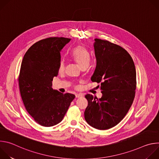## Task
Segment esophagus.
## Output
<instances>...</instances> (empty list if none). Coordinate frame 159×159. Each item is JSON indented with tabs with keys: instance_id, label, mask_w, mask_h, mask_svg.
I'll return each instance as SVG.
<instances>
[{
	"instance_id": "34e87169",
	"label": "esophagus",
	"mask_w": 159,
	"mask_h": 159,
	"mask_svg": "<svg viewBox=\"0 0 159 159\" xmlns=\"http://www.w3.org/2000/svg\"><path fill=\"white\" fill-rule=\"evenodd\" d=\"M82 96H83V95H82V94H77L75 95V97H76L77 98H80V97H82Z\"/></svg>"
}]
</instances>
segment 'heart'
Returning <instances> with one entry per match:
<instances>
[{
	"instance_id": "obj_1",
	"label": "heart",
	"mask_w": 159,
	"mask_h": 159,
	"mask_svg": "<svg viewBox=\"0 0 159 159\" xmlns=\"http://www.w3.org/2000/svg\"><path fill=\"white\" fill-rule=\"evenodd\" d=\"M71 56L72 58L78 63V65L82 68H87L90 61V55L87 49L83 45H77L74 47L71 52ZM65 69V61L64 59H61L58 63V70L59 73H62Z\"/></svg>"
}]
</instances>
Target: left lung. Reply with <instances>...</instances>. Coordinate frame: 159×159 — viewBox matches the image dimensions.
Returning <instances> with one entry per match:
<instances>
[{"mask_svg":"<svg viewBox=\"0 0 159 159\" xmlns=\"http://www.w3.org/2000/svg\"><path fill=\"white\" fill-rule=\"evenodd\" d=\"M95 41L97 65L91 80L100 83L102 96L100 99L85 96L88 105L84 118L89 125L104 130L117 125L127 114L135 96L137 75L125 49L107 40L96 38Z\"/></svg>","mask_w":159,"mask_h":159,"instance_id":"left-lung-1","label":"left lung"}]
</instances>
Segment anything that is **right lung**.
<instances>
[{
  "instance_id": "right-lung-1",
  "label": "right lung",
  "mask_w": 159,
  "mask_h": 159,
  "mask_svg": "<svg viewBox=\"0 0 159 159\" xmlns=\"http://www.w3.org/2000/svg\"><path fill=\"white\" fill-rule=\"evenodd\" d=\"M70 39L50 37L41 39L28 50L22 59L18 78L25 107L39 125L50 127L61 122L75 96L52 88L58 74L60 51Z\"/></svg>"
}]
</instances>
